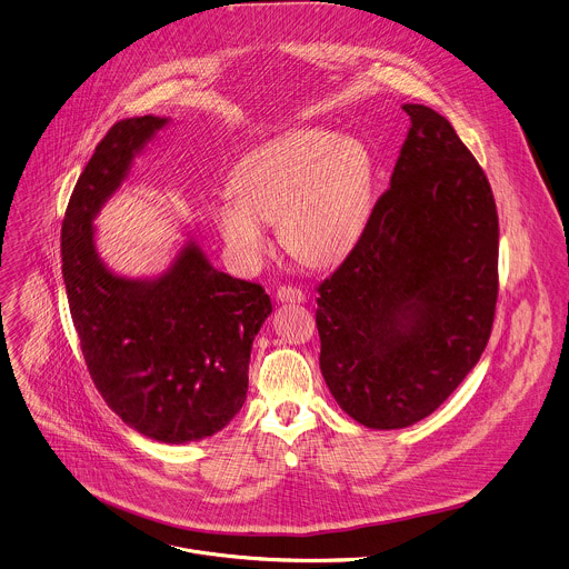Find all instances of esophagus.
I'll return each instance as SVG.
<instances>
[{"label": "esophagus", "mask_w": 569, "mask_h": 569, "mask_svg": "<svg viewBox=\"0 0 569 569\" xmlns=\"http://www.w3.org/2000/svg\"><path fill=\"white\" fill-rule=\"evenodd\" d=\"M306 299V295L299 290V288H292V286H281L277 290V301L281 303H301Z\"/></svg>", "instance_id": "34e87169"}]
</instances>
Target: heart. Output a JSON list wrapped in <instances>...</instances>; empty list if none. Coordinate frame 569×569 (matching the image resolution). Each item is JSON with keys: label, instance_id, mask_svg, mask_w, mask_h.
Here are the masks:
<instances>
[{"label": "heart", "instance_id": "obj_1", "mask_svg": "<svg viewBox=\"0 0 569 569\" xmlns=\"http://www.w3.org/2000/svg\"><path fill=\"white\" fill-rule=\"evenodd\" d=\"M230 183L232 192L212 206V221L241 270L259 266L270 248L266 223L277 221L292 257L330 266L348 257L368 228L375 161L357 137L299 126L248 150Z\"/></svg>", "mask_w": 569, "mask_h": 569}]
</instances>
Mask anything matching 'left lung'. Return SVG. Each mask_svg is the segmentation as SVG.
Returning <instances> with one entry per match:
<instances>
[{
	"label": "left lung",
	"instance_id": "obj_1",
	"mask_svg": "<svg viewBox=\"0 0 569 569\" xmlns=\"http://www.w3.org/2000/svg\"><path fill=\"white\" fill-rule=\"evenodd\" d=\"M403 110L390 188L317 297L326 386L372 430L415 426L459 388L488 346L499 292L486 172L443 114Z\"/></svg>",
	"mask_w": 569,
	"mask_h": 569
}]
</instances>
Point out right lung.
I'll list each match as a JSON object with an SVG mask.
<instances>
[{"label":"right lung","instance_id":"1","mask_svg":"<svg viewBox=\"0 0 569 569\" xmlns=\"http://www.w3.org/2000/svg\"><path fill=\"white\" fill-rule=\"evenodd\" d=\"M170 121L123 119L94 148L61 223V270L108 408L139 435L181 446L217 435L246 403L252 341L272 303L261 286L219 272L194 226L159 274L126 277L101 259L94 219Z\"/></svg>","mask_w":569,"mask_h":569}]
</instances>
